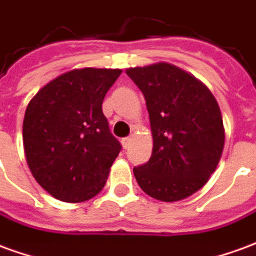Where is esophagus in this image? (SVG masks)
<instances>
[{
    "label": "esophagus",
    "mask_w": 256,
    "mask_h": 256,
    "mask_svg": "<svg viewBox=\"0 0 256 256\" xmlns=\"http://www.w3.org/2000/svg\"><path fill=\"white\" fill-rule=\"evenodd\" d=\"M132 137H126V138L122 140V145L123 148H128V145H130V142H132Z\"/></svg>",
    "instance_id": "obj_1"
}]
</instances>
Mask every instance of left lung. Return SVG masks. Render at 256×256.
Listing matches in <instances>:
<instances>
[{
    "label": "left lung",
    "mask_w": 256,
    "mask_h": 256,
    "mask_svg": "<svg viewBox=\"0 0 256 256\" xmlns=\"http://www.w3.org/2000/svg\"><path fill=\"white\" fill-rule=\"evenodd\" d=\"M142 92L150 114L152 155L134 167V177L150 198L178 202L207 184L220 163L225 128L218 102L192 74L168 63L128 68Z\"/></svg>",
    "instance_id": "1"
}]
</instances>
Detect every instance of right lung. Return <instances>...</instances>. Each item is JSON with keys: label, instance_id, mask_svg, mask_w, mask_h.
Here are the masks:
<instances>
[{"label": "right lung", "instance_id": "obj_1", "mask_svg": "<svg viewBox=\"0 0 256 256\" xmlns=\"http://www.w3.org/2000/svg\"><path fill=\"white\" fill-rule=\"evenodd\" d=\"M120 74L119 68L71 70L38 90L26 108V160L54 198L80 203L104 188L122 146L110 132L102 100Z\"/></svg>", "mask_w": 256, "mask_h": 256}]
</instances>
